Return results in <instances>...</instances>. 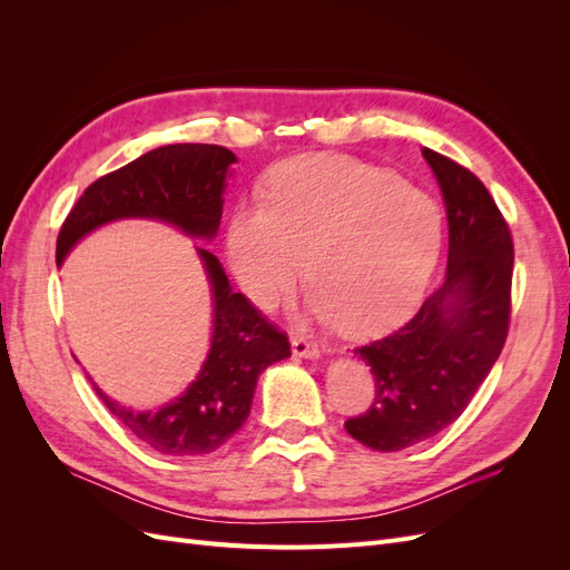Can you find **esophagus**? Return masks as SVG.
<instances>
[{
    "mask_svg": "<svg viewBox=\"0 0 570 570\" xmlns=\"http://www.w3.org/2000/svg\"><path fill=\"white\" fill-rule=\"evenodd\" d=\"M292 354L299 356V358H318L321 350L316 347L314 342H308L302 335H292Z\"/></svg>",
    "mask_w": 570,
    "mask_h": 570,
    "instance_id": "34e87169",
    "label": "esophagus"
}]
</instances>
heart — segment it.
<instances>
[{"mask_svg": "<svg viewBox=\"0 0 570 570\" xmlns=\"http://www.w3.org/2000/svg\"><path fill=\"white\" fill-rule=\"evenodd\" d=\"M266 202L237 204L226 256L237 285L273 304L304 278L312 308L352 337L404 321L419 304L442 249L433 197L392 170L344 154H306L273 170Z\"/></svg>", "mask_w": 570, "mask_h": 570, "instance_id": "b5f03b06", "label": "heart"}]
</instances>
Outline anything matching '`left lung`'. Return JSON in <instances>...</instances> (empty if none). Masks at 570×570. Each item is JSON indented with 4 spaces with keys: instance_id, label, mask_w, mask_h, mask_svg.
I'll use <instances>...</instances> for the list:
<instances>
[{
    "instance_id": "8db88e82",
    "label": "left lung",
    "mask_w": 570,
    "mask_h": 570,
    "mask_svg": "<svg viewBox=\"0 0 570 570\" xmlns=\"http://www.w3.org/2000/svg\"><path fill=\"white\" fill-rule=\"evenodd\" d=\"M442 189L450 254L444 283L400 331L354 350L375 402L347 433L375 452H400L452 425L502 354L511 314L513 243L488 187L469 168L423 147Z\"/></svg>"
}]
</instances>
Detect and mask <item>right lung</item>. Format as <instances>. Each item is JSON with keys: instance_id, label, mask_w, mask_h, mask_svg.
<instances>
[{"instance_id": "1", "label": "right lung", "mask_w": 570, "mask_h": 570, "mask_svg": "<svg viewBox=\"0 0 570 570\" xmlns=\"http://www.w3.org/2000/svg\"><path fill=\"white\" fill-rule=\"evenodd\" d=\"M235 161V154L218 145H166L95 180L63 220L57 264H63L85 235L126 218L161 220L187 237L212 243ZM195 252L214 302L212 347L195 381L157 411L118 404L92 383L114 416L149 450L166 456H202L226 444L249 416L258 375L289 356L287 335L233 292L218 258L204 247Z\"/></svg>"}]
</instances>
